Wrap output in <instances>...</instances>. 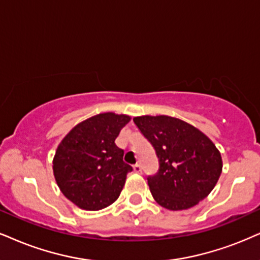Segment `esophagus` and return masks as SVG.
<instances>
[{
  "label": "esophagus",
  "mask_w": 260,
  "mask_h": 260,
  "mask_svg": "<svg viewBox=\"0 0 260 260\" xmlns=\"http://www.w3.org/2000/svg\"><path fill=\"white\" fill-rule=\"evenodd\" d=\"M134 172H136V174H142V166L140 164L134 165Z\"/></svg>",
  "instance_id": "obj_1"
}]
</instances>
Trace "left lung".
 I'll use <instances>...</instances> for the list:
<instances>
[{"instance_id":"8db88e82","label":"left lung","mask_w":260,"mask_h":260,"mask_svg":"<svg viewBox=\"0 0 260 260\" xmlns=\"http://www.w3.org/2000/svg\"><path fill=\"white\" fill-rule=\"evenodd\" d=\"M134 123L153 146L159 169L147 181L153 198L168 210H187L204 200L222 172L213 142L193 125L168 115H143Z\"/></svg>"}]
</instances>
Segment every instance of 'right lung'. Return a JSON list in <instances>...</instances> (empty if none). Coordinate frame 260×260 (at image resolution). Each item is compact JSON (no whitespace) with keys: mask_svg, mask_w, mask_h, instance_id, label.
Masks as SVG:
<instances>
[{"mask_svg":"<svg viewBox=\"0 0 260 260\" xmlns=\"http://www.w3.org/2000/svg\"><path fill=\"white\" fill-rule=\"evenodd\" d=\"M129 121L124 114L94 115L76 125L57 147L53 160L56 183L78 207L101 210L120 195L133 168L123 161L124 150L114 141Z\"/></svg>","mask_w":260,"mask_h":260,"instance_id":"right-lung-1","label":"right lung"}]
</instances>
